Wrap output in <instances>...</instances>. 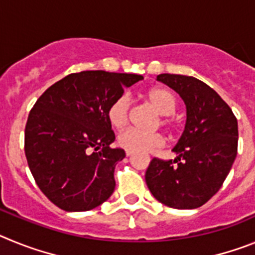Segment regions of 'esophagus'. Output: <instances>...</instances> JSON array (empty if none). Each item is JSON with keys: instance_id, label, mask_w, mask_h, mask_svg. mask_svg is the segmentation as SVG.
<instances>
[{"instance_id": "obj_1", "label": "esophagus", "mask_w": 255, "mask_h": 255, "mask_svg": "<svg viewBox=\"0 0 255 255\" xmlns=\"http://www.w3.org/2000/svg\"><path fill=\"white\" fill-rule=\"evenodd\" d=\"M126 155H128V157H130V155H132L131 150H126Z\"/></svg>"}]
</instances>
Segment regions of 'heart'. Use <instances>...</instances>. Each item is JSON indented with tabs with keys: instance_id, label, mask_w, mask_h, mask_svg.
I'll return each instance as SVG.
<instances>
[{
	"instance_id": "1",
	"label": "heart",
	"mask_w": 255,
	"mask_h": 255,
	"mask_svg": "<svg viewBox=\"0 0 255 255\" xmlns=\"http://www.w3.org/2000/svg\"><path fill=\"white\" fill-rule=\"evenodd\" d=\"M145 101L162 115L161 125L168 130H176L177 121L171 115L176 110L175 96L168 89L162 87L150 88L145 93ZM130 101L126 96L119 97L110 105L107 119L115 129H123L129 123ZM120 147L131 152H150L162 147L164 138L159 132H143L135 129H128L117 136Z\"/></svg>"
}]
</instances>
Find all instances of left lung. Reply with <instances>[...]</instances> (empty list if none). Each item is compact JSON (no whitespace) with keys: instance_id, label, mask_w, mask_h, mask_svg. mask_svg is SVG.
<instances>
[{"instance_id":"left-lung-1","label":"left lung","mask_w":255,"mask_h":255,"mask_svg":"<svg viewBox=\"0 0 255 255\" xmlns=\"http://www.w3.org/2000/svg\"><path fill=\"white\" fill-rule=\"evenodd\" d=\"M157 80L179 93L186 124L173 147L175 159L153 158L145 182L155 199L176 209H194L220 190L238 153V120L209 85L193 76L161 74Z\"/></svg>"}]
</instances>
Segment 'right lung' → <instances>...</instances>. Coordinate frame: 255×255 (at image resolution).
<instances>
[{
	"mask_svg": "<svg viewBox=\"0 0 255 255\" xmlns=\"http://www.w3.org/2000/svg\"><path fill=\"white\" fill-rule=\"evenodd\" d=\"M143 76L103 70L70 74L38 98L25 126V155L44 195L66 212L89 211L111 197L116 163L108 107Z\"/></svg>",
	"mask_w": 255,
	"mask_h": 255,
	"instance_id": "obj_1",
	"label": "right lung"
}]
</instances>
